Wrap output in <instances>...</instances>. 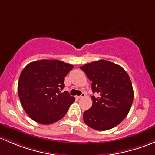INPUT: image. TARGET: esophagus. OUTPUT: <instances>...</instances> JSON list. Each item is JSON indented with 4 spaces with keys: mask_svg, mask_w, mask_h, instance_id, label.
<instances>
[{
    "mask_svg": "<svg viewBox=\"0 0 155 155\" xmlns=\"http://www.w3.org/2000/svg\"><path fill=\"white\" fill-rule=\"evenodd\" d=\"M85 97V93H82V94L80 95V96H76V97L78 98V99H82V98Z\"/></svg>",
    "mask_w": 155,
    "mask_h": 155,
    "instance_id": "esophagus-1",
    "label": "esophagus"
}]
</instances>
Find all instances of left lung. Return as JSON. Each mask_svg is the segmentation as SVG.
Here are the masks:
<instances>
[{
  "instance_id": "8db88e82",
  "label": "left lung",
  "mask_w": 155,
  "mask_h": 155,
  "mask_svg": "<svg viewBox=\"0 0 155 155\" xmlns=\"http://www.w3.org/2000/svg\"><path fill=\"white\" fill-rule=\"evenodd\" d=\"M92 82V107L84 112L85 124L97 130L115 127L127 115L133 100L134 90L130 79L121 66L106 60L80 67Z\"/></svg>"
}]
</instances>
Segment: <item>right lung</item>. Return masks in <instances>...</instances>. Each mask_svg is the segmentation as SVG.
Returning <instances> with one entry per match:
<instances>
[{
	"label": "right lung",
	"instance_id": "obj_1",
	"mask_svg": "<svg viewBox=\"0 0 155 155\" xmlns=\"http://www.w3.org/2000/svg\"><path fill=\"white\" fill-rule=\"evenodd\" d=\"M73 65L58 60H40L28 64L18 83L20 101L28 115L37 123L50 124L61 119L75 101L64 87V77Z\"/></svg>",
	"mask_w": 155,
	"mask_h": 155
}]
</instances>
